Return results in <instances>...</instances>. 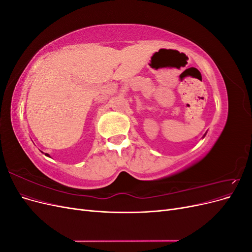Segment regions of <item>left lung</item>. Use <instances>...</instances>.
<instances>
[{
    "label": "left lung",
    "instance_id": "1",
    "mask_svg": "<svg viewBox=\"0 0 252 252\" xmlns=\"http://www.w3.org/2000/svg\"><path fill=\"white\" fill-rule=\"evenodd\" d=\"M205 135H206V133H205V134H204V135H203V138H204V136H205Z\"/></svg>",
    "mask_w": 252,
    "mask_h": 252
}]
</instances>
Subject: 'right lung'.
Instances as JSON below:
<instances>
[{
    "label": "right lung",
    "instance_id": "obj_1",
    "mask_svg": "<svg viewBox=\"0 0 252 252\" xmlns=\"http://www.w3.org/2000/svg\"><path fill=\"white\" fill-rule=\"evenodd\" d=\"M45 156H46V157H49V158H50V156H49L48 154H45Z\"/></svg>",
    "mask_w": 252,
    "mask_h": 252
}]
</instances>
